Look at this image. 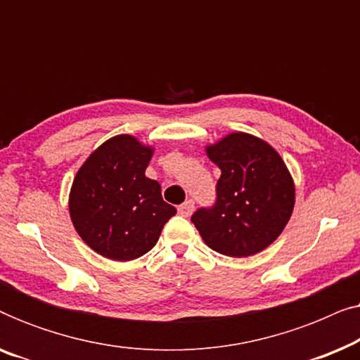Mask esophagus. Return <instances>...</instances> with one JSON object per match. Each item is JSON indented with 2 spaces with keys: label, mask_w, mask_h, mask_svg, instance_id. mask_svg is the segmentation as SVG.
I'll use <instances>...</instances> for the list:
<instances>
[{
  "label": "esophagus",
  "mask_w": 360,
  "mask_h": 360,
  "mask_svg": "<svg viewBox=\"0 0 360 360\" xmlns=\"http://www.w3.org/2000/svg\"><path fill=\"white\" fill-rule=\"evenodd\" d=\"M193 210H195V203H193V201H191V200L185 201L184 205L179 206V213H180L181 216H190L191 213H193Z\"/></svg>",
  "instance_id": "34e87169"
}]
</instances>
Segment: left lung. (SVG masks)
Masks as SVG:
<instances>
[{"label": "left lung", "mask_w": 360, "mask_h": 360, "mask_svg": "<svg viewBox=\"0 0 360 360\" xmlns=\"http://www.w3.org/2000/svg\"><path fill=\"white\" fill-rule=\"evenodd\" d=\"M221 169L218 200L191 216L205 244L229 257H249L282 234L295 206V181L267 141L229 132L205 147Z\"/></svg>", "instance_id": "8db88e82"}]
</instances>
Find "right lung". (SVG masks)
<instances>
[{"label": "right lung", "mask_w": 360, "mask_h": 360, "mask_svg": "<svg viewBox=\"0 0 360 360\" xmlns=\"http://www.w3.org/2000/svg\"><path fill=\"white\" fill-rule=\"evenodd\" d=\"M154 146L117 134L83 162L68 193L73 228L88 248L116 262L149 252L176 213L162 200L159 181L146 176Z\"/></svg>", "instance_id": "obj_1"}]
</instances>
